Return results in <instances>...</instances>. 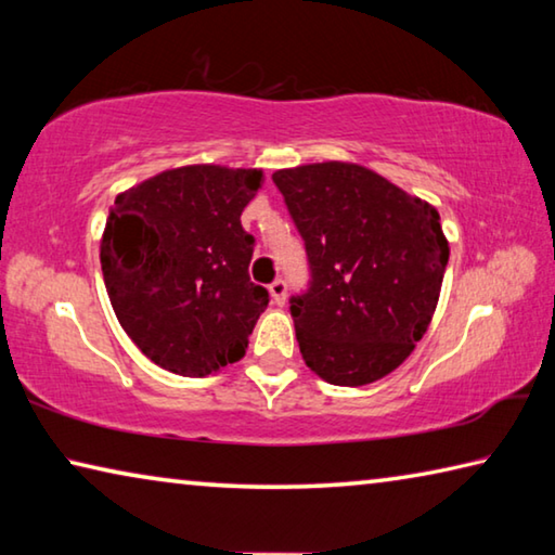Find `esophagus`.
I'll use <instances>...</instances> for the list:
<instances>
[{
    "mask_svg": "<svg viewBox=\"0 0 555 555\" xmlns=\"http://www.w3.org/2000/svg\"><path fill=\"white\" fill-rule=\"evenodd\" d=\"M286 291H288V286H286V281L284 279H276L274 284L269 286V294H271V300H274L276 306H284L286 304Z\"/></svg>",
    "mask_w": 555,
    "mask_h": 555,
    "instance_id": "esophagus-1",
    "label": "esophagus"
}]
</instances>
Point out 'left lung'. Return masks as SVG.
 <instances>
[{
    "label": "left lung",
    "instance_id": "8db88e82",
    "mask_svg": "<svg viewBox=\"0 0 555 555\" xmlns=\"http://www.w3.org/2000/svg\"><path fill=\"white\" fill-rule=\"evenodd\" d=\"M271 178L311 269L308 288L291 298L306 364L337 387L387 377L436 313L450 255L438 210L357 164H308Z\"/></svg>",
    "mask_w": 555,
    "mask_h": 555
}]
</instances>
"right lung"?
Wrapping results in <instances>:
<instances>
[{"label": "right lung", "instance_id": "obj_1", "mask_svg": "<svg viewBox=\"0 0 555 555\" xmlns=\"http://www.w3.org/2000/svg\"><path fill=\"white\" fill-rule=\"evenodd\" d=\"M261 181L259 168L198 164L115 198L102 276L119 325L158 367L205 377L244 357L269 304L249 279L255 237L240 222Z\"/></svg>", "mask_w": 555, "mask_h": 555}]
</instances>
